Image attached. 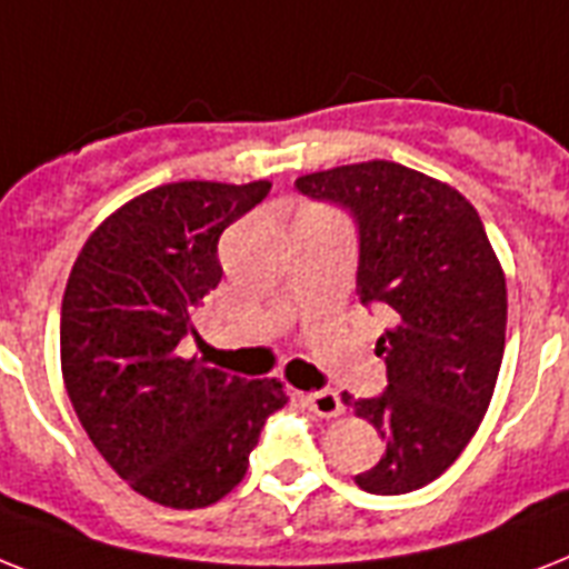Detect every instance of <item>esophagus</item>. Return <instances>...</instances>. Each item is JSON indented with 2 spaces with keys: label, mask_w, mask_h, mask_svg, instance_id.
Here are the masks:
<instances>
[{
  "label": "esophagus",
  "mask_w": 569,
  "mask_h": 569,
  "mask_svg": "<svg viewBox=\"0 0 569 569\" xmlns=\"http://www.w3.org/2000/svg\"><path fill=\"white\" fill-rule=\"evenodd\" d=\"M307 406H309V412H316L318 418H336V415L345 412L341 397L330 389L312 391V395H307Z\"/></svg>",
  "instance_id": "obj_1"
}]
</instances>
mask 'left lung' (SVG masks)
<instances>
[{
	"instance_id": "8db88e82",
	"label": "left lung",
	"mask_w": 569,
	"mask_h": 569,
	"mask_svg": "<svg viewBox=\"0 0 569 569\" xmlns=\"http://www.w3.org/2000/svg\"><path fill=\"white\" fill-rule=\"evenodd\" d=\"M295 187L353 216L359 300L395 318L377 341L386 391L345 395L386 441L357 485L386 497L418 491L459 459L491 403L509 312L500 260L468 198L391 160L303 174Z\"/></svg>"
}]
</instances>
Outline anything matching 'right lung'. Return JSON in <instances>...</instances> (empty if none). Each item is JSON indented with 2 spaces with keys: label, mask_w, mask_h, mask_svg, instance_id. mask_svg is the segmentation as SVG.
Instances as JSON below:
<instances>
[{
  "label": "right lung",
  "mask_w": 569,
  "mask_h": 569,
  "mask_svg": "<svg viewBox=\"0 0 569 569\" xmlns=\"http://www.w3.org/2000/svg\"><path fill=\"white\" fill-rule=\"evenodd\" d=\"M269 180H180L92 230L60 303V371L81 427L133 491L204 509L242 482L280 380H242L180 357L219 286V237L269 196Z\"/></svg>",
  "instance_id": "obj_1"
}]
</instances>
